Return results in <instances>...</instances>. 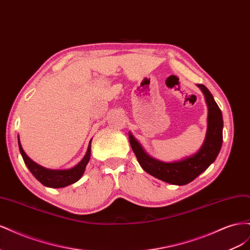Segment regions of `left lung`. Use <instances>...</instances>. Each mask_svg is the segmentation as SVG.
Here are the masks:
<instances>
[{
    "mask_svg": "<svg viewBox=\"0 0 250 250\" xmlns=\"http://www.w3.org/2000/svg\"><path fill=\"white\" fill-rule=\"evenodd\" d=\"M202 90L208 104V130L201 149L186 160L174 163H163L149 156L131 134L129 142L141 167L152 175L168 184L184 186L191 183L214 163L222 146L223 119L222 112L214 97L203 84H197Z\"/></svg>",
    "mask_w": 250,
    "mask_h": 250,
    "instance_id": "1",
    "label": "left lung"
}]
</instances>
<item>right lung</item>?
<instances>
[{"mask_svg":"<svg viewBox=\"0 0 250 250\" xmlns=\"http://www.w3.org/2000/svg\"><path fill=\"white\" fill-rule=\"evenodd\" d=\"M19 148H20V152L22 156V160H24L30 172L33 174V176L39 180L41 184L49 188H63L76 183L77 180L81 178L83 173H84L85 167L90 157V142H89L86 154L77 166H75L74 168L67 169V170H50V169L42 167V166L37 165L33 161L30 160L21 148L20 138H19Z\"/></svg>","mask_w":250,"mask_h":250,"instance_id":"add662e5","label":"right lung"}]
</instances>
